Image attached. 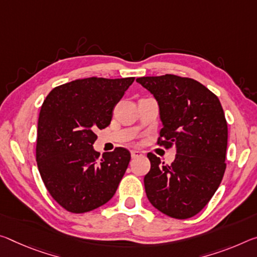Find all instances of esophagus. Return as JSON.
<instances>
[{
	"mask_svg": "<svg viewBox=\"0 0 257 257\" xmlns=\"http://www.w3.org/2000/svg\"><path fill=\"white\" fill-rule=\"evenodd\" d=\"M130 153H132V158H137L138 156H141L142 154L140 151H136V150H132V152Z\"/></svg>",
	"mask_w": 257,
	"mask_h": 257,
	"instance_id": "34e87169",
	"label": "esophagus"
}]
</instances>
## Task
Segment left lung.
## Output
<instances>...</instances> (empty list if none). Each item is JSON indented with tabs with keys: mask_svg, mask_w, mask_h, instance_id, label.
Returning a JSON list of instances; mask_svg holds the SVG:
<instances>
[{
	"mask_svg": "<svg viewBox=\"0 0 257 257\" xmlns=\"http://www.w3.org/2000/svg\"><path fill=\"white\" fill-rule=\"evenodd\" d=\"M136 81L158 100L164 124L158 145L176 148L172 165L148 153L146 195L167 216L193 217L216 192L226 168L227 123L222 105L215 93L190 77L166 74Z\"/></svg>",
	"mask_w": 257,
	"mask_h": 257,
	"instance_id": "8db88e82",
	"label": "left lung"
}]
</instances>
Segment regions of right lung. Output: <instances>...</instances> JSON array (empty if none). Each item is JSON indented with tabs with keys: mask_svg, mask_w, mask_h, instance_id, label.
I'll use <instances>...</instances> for the list:
<instances>
[{
	"mask_svg": "<svg viewBox=\"0 0 257 257\" xmlns=\"http://www.w3.org/2000/svg\"><path fill=\"white\" fill-rule=\"evenodd\" d=\"M135 77H87L58 85L41 106L36 162L48 192L64 209L82 214L115 193L130 161L116 148L103 157L93 150L96 132L111 123L114 106Z\"/></svg>",
	"mask_w": 257,
	"mask_h": 257,
	"instance_id": "right-lung-1",
	"label": "right lung"
}]
</instances>
